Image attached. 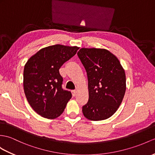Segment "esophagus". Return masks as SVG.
I'll return each instance as SVG.
<instances>
[{"instance_id": "obj_1", "label": "esophagus", "mask_w": 155, "mask_h": 155, "mask_svg": "<svg viewBox=\"0 0 155 155\" xmlns=\"http://www.w3.org/2000/svg\"><path fill=\"white\" fill-rule=\"evenodd\" d=\"M71 92H72V94H73V96H75L77 94V91L76 90H73V91H71Z\"/></svg>"}]
</instances>
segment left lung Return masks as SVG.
Masks as SVG:
<instances>
[{"instance_id":"left-lung-1","label":"left lung","mask_w":155,"mask_h":155,"mask_svg":"<svg viewBox=\"0 0 155 155\" xmlns=\"http://www.w3.org/2000/svg\"><path fill=\"white\" fill-rule=\"evenodd\" d=\"M77 55L88 81L89 99L82 106V113L92 121L106 120L123 100L126 90L125 71L117 57L105 49L81 48Z\"/></svg>"}]
</instances>
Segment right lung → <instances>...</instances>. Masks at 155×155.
I'll return each instance as SVG.
<instances>
[{
    "label": "right lung",
    "mask_w": 155,
    "mask_h": 155,
    "mask_svg": "<svg viewBox=\"0 0 155 155\" xmlns=\"http://www.w3.org/2000/svg\"><path fill=\"white\" fill-rule=\"evenodd\" d=\"M79 48L54 45L39 50L27 61L24 69V90L28 102L39 116L55 119L61 116L71 98L62 88L59 69Z\"/></svg>",
    "instance_id": "add662e5"
}]
</instances>
